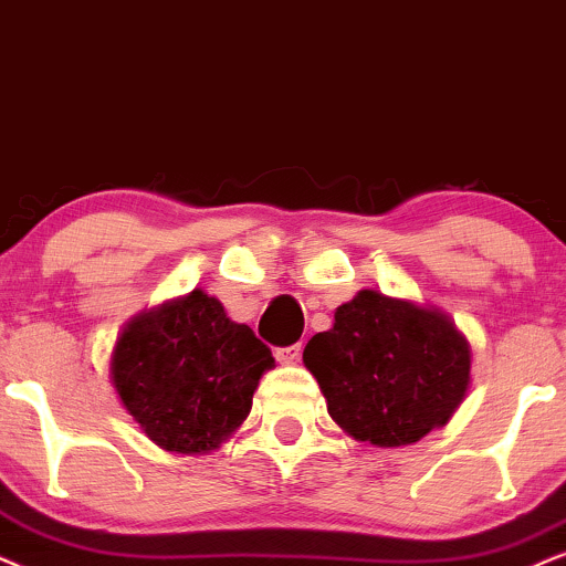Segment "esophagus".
Masks as SVG:
<instances>
[{
    "mask_svg": "<svg viewBox=\"0 0 566 566\" xmlns=\"http://www.w3.org/2000/svg\"><path fill=\"white\" fill-rule=\"evenodd\" d=\"M300 353H303V347H300V345L279 347V349H276V360L284 363V366H292V363L300 360Z\"/></svg>",
    "mask_w": 566,
    "mask_h": 566,
    "instance_id": "1",
    "label": "esophagus"
}]
</instances>
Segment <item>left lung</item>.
Listing matches in <instances>:
<instances>
[{
	"mask_svg": "<svg viewBox=\"0 0 566 566\" xmlns=\"http://www.w3.org/2000/svg\"><path fill=\"white\" fill-rule=\"evenodd\" d=\"M342 431L405 447L449 423L470 386V345L439 307L360 290L303 353Z\"/></svg>",
	"mask_w": 566,
	"mask_h": 566,
	"instance_id": "left-lung-1",
	"label": "left lung"
}]
</instances>
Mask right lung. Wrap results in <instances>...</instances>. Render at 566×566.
Instances as JSON below:
<instances>
[{
  "instance_id": "1",
  "label": "right lung",
  "mask_w": 566,
  "mask_h": 566,
  "mask_svg": "<svg viewBox=\"0 0 566 566\" xmlns=\"http://www.w3.org/2000/svg\"><path fill=\"white\" fill-rule=\"evenodd\" d=\"M269 368L271 349L203 290L135 316L109 363L125 410L148 439L177 454H206L230 439Z\"/></svg>"
}]
</instances>
